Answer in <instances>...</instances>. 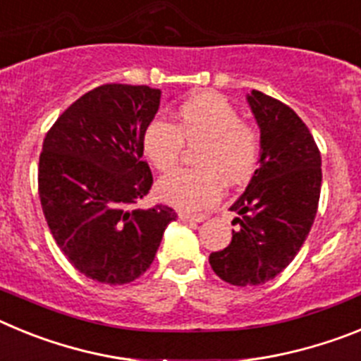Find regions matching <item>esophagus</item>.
<instances>
[{
  "mask_svg": "<svg viewBox=\"0 0 361 361\" xmlns=\"http://www.w3.org/2000/svg\"><path fill=\"white\" fill-rule=\"evenodd\" d=\"M178 220H183V222H204L206 216L204 215H186V213H180L178 215Z\"/></svg>",
  "mask_w": 361,
  "mask_h": 361,
  "instance_id": "34e87169",
  "label": "esophagus"
}]
</instances>
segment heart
Here are the masks:
<instances>
[{"mask_svg":"<svg viewBox=\"0 0 361 361\" xmlns=\"http://www.w3.org/2000/svg\"><path fill=\"white\" fill-rule=\"evenodd\" d=\"M184 145L199 146L197 170H178L159 180L164 202L180 212H200L222 195V180L245 183L260 157V135L228 99L200 92L175 111V124L155 119L146 126L142 152L159 171H170L183 155Z\"/></svg>","mask_w":361,"mask_h":361,"instance_id":"heart-1","label":"heart"}]
</instances>
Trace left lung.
Here are the masks:
<instances>
[{"instance_id":"1","label":"left lung","mask_w":361,"mask_h":361,"mask_svg":"<svg viewBox=\"0 0 361 361\" xmlns=\"http://www.w3.org/2000/svg\"><path fill=\"white\" fill-rule=\"evenodd\" d=\"M247 103L260 128V159L235 200L233 238L209 255L216 276L231 286H260L291 264L314 222L322 157L304 121L288 104L251 90Z\"/></svg>"}]
</instances>
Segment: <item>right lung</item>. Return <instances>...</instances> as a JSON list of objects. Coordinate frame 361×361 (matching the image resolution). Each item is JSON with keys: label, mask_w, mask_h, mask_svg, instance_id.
<instances>
[{"label": "right lung", "mask_w": 361, "mask_h": 361, "mask_svg": "<svg viewBox=\"0 0 361 361\" xmlns=\"http://www.w3.org/2000/svg\"><path fill=\"white\" fill-rule=\"evenodd\" d=\"M161 104L149 86H97L63 111L43 141L39 199L54 240L88 279L133 282L152 266L168 206L133 208L153 183L142 135Z\"/></svg>", "instance_id": "obj_1"}]
</instances>
